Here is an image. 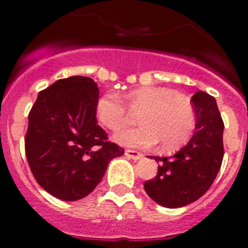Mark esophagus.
<instances>
[{
    "mask_svg": "<svg viewBox=\"0 0 248 248\" xmlns=\"http://www.w3.org/2000/svg\"><path fill=\"white\" fill-rule=\"evenodd\" d=\"M125 156L129 157V159H133V160H139L143 157V154H140L138 153L137 150H130V149H126L125 150Z\"/></svg>",
    "mask_w": 248,
    "mask_h": 248,
    "instance_id": "esophagus-1",
    "label": "esophagus"
}]
</instances>
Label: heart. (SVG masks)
<instances>
[{"mask_svg":"<svg viewBox=\"0 0 248 248\" xmlns=\"http://www.w3.org/2000/svg\"><path fill=\"white\" fill-rule=\"evenodd\" d=\"M125 104L111 93L103 95L97 103L98 120L111 131L128 125L131 113H140L138 123L141 125L115 135L122 145L149 148L159 141L163 150L172 151L187 143L194 133V107L186 95L172 89L156 85L140 87L126 94Z\"/></svg>","mask_w":248,"mask_h":248,"instance_id":"b5f03b06","label":"heart"}]
</instances>
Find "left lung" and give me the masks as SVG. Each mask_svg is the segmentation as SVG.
I'll return each mask as SVG.
<instances>
[{
    "label": "left lung",
    "mask_w": 248,
    "mask_h": 248,
    "mask_svg": "<svg viewBox=\"0 0 248 248\" xmlns=\"http://www.w3.org/2000/svg\"><path fill=\"white\" fill-rule=\"evenodd\" d=\"M196 131L174 156H153L160 164L154 179L144 183L146 194L169 209L200 199L215 181L223 159V122L216 100L199 91L191 98Z\"/></svg>",
    "instance_id": "obj_1"
}]
</instances>
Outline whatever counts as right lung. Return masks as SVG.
<instances>
[{
  "mask_svg": "<svg viewBox=\"0 0 248 248\" xmlns=\"http://www.w3.org/2000/svg\"><path fill=\"white\" fill-rule=\"evenodd\" d=\"M99 89L89 77L59 79L38 93L28 114L25 150L41 187L63 201L91 194L124 149L98 125Z\"/></svg>",
  "mask_w": 248,
  "mask_h": 248,
  "instance_id": "1",
  "label": "right lung"
}]
</instances>
